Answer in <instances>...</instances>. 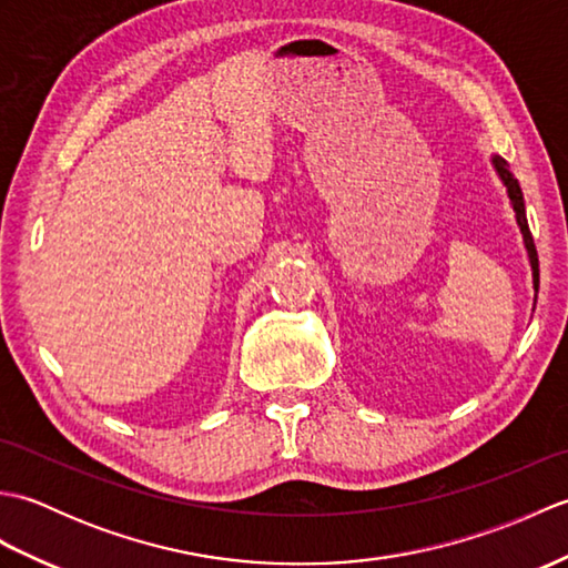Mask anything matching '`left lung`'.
<instances>
[{"label":"left lung","instance_id":"8db88e82","mask_svg":"<svg viewBox=\"0 0 568 568\" xmlns=\"http://www.w3.org/2000/svg\"><path fill=\"white\" fill-rule=\"evenodd\" d=\"M490 163H493V168H496L500 183L505 185V190H508L510 207L515 212V222H517V226H520V234H523V244H525V251H527L529 268H532V287H535V303H537V293H539V258H537V248H535L532 234H529L523 190H520V183H517V178L510 173V168H508V163H505V159H500V155H490Z\"/></svg>","mask_w":568,"mask_h":568}]
</instances>
